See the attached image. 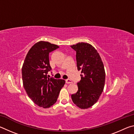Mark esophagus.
Returning a JSON list of instances; mask_svg holds the SVG:
<instances>
[{
    "label": "esophagus",
    "mask_w": 134,
    "mask_h": 134,
    "mask_svg": "<svg viewBox=\"0 0 134 134\" xmlns=\"http://www.w3.org/2000/svg\"><path fill=\"white\" fill-rule=\"evenodd\" d=\"M71 83H72V81L71 80H70V79H66V80H65V83L70 84Z\"/></svg>",
    "instance_id": "1"
}]
</instances>
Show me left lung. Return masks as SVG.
<instances>
[{"instance_id": "8db88e82", "label": "left lung", "mask_w": 134, "mask_h": 134, "mask_svg": "<svg viewBox=\"0 0 134 134\" xmlns=\"http://www.w3.org/2000/svg\"><path fill=\"white\" fill-rule=\"evenodd\" d=\"M70 47L76 52L77 67L81 71V80L77 83L78 90L71 94V99L77 106L85 109L96 103L103 92L105 69L99 53L92 45L79 42Z\"/></svg>"}]
</instances>
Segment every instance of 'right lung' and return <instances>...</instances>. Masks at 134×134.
Returning a JSON list of instances; mask_svg holds the SVG:
<instances>
[{
    "label": "right lung",
    "instance_id": "right-lung-1",
    "mask_svg": "<svg viewBox=\"0 0 134 134\" xmlns=\"http://www.w3.org/2000/svg\"><path fill=\"white\" fill-rule=\"evenodd\" d=\"M59 48L48 42L40 41L29 49L22 69V81L27 94L36 105L44 108L55 103L65 84L62 79L48 78L49 53Z\"/></svg>",
    "mask_w": 134,
    "mask_h": 134
}]
</instances>
